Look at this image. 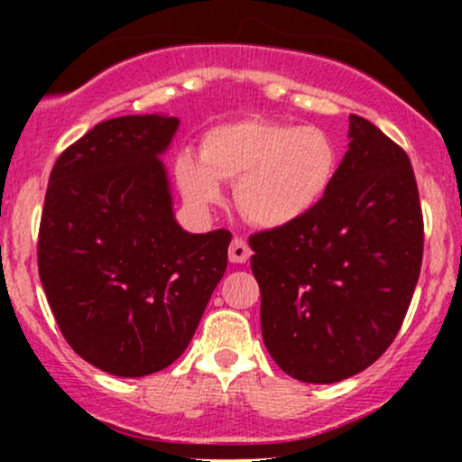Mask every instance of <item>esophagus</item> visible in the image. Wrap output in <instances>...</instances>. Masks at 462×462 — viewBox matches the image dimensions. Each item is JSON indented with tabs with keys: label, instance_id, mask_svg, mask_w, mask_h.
<instances>
[{
	"label": "esophagus",
	"instance_id": "obj_1",
	"mask_svg": "<svg viewBox=\"0 0 462 462\" xmlns=\"http://www.w3.org/2000/svg\"><path fill=\"white\" fill-rule=\"evenodd\" d=\"M227 256H230V263L241 264V263H247V258L252 256V252H249L247 243L243 241V238L235 236L230 243V249H227Z\"/></svg>",
	"mask_w": 462,
	"mask_h": 462
}]
</instances>
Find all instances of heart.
I'll list each match as a JSON object with an SVG mask.
<instances>
[{"label":"heart","instance_id":"heart-1","mask_svg":"<svg viewBox=\"0 0 462 462\" xmlns=\"http://www.w3.org/2000/svg\"><path fill=\"white\" fill-rule=\"evenodd\" d=\"M199 158H178L180 190L195 208L224 199L236 182V204L252 224L286 227L319 208L338 169V147L323 128L269 119H238L204 134Z\"/></svg>","mask_w":462,"mask_h":462}]
</instances>
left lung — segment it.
<instances>
[{
  "label": "left lung",
  "instance_id": "obj_1",
  "mask_svg": "<svg viewBox=\"0 0 462 462\" xmlns=\"http://www.w3.org/2000/svg\"><path fill=\"white\" fill-rule=\"evenodd\" d=\"M267 352L291 378L332 384L393 343L419 280L423 217L406 152L349 115V147L319 208L249 236Z\"/></svg>",
  "mask_w": 462,
  "mask_h": 462
}]
</instances>
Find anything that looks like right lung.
<instances>
[{"instance_id":"right-lung-1","label":"right lung","mask_w":462,"mask_h":462,"mask_svg":"<svg viewBox=\"0 0 462 462\" xmlns=\"http://www.w3.org/2000/svg\"><path fill=\"white\" fill-rule=\"evenodd\" d=\"M180 121H102L58 156L39 230V275L73 352L119 378L156 374L182 356L232 235H190L173 217L161 153Z\"/></svg>"}]
</instances>
